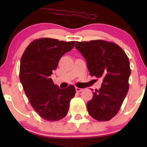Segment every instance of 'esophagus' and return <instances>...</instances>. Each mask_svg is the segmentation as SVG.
I'll use <instances>...</instances> for the list:
<instances>
[{
  "label": "esophagus",
  "mask_w": 147,
  "mask_h": 147,
  "mask_svg": "<svg viewBox=\"0 0 147 147\" xmlns=\"http://www.w3.org/2000/svg\"><path fill=\"white\" fill-rule=\"evenodd\" d=\"M76 92H81L83 91V89H82V88L76 87Z\"/></svg>",
  "instance_id": "1"
}]
</instances>
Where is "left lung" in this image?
Instances as JSON below:
<instances>
[{
  "mask_svg": "<svg viewBox=\"0 0 147 147\" xmlns=\"http://www.w3.org/2000/svg\"><path fill=\"white\" fill-rule=\"evenodd\" d=\"M75 47L86 59L90 76L103 80L87 103L88 113L98 121L110 120L119 111L129 88L128 56L117 44L104 40L76 41Z\"/></svg>",
  "mask_w": 147,
  "mask_h": 147,
  "instance_id": "left-lung-1",
  "label": "left lung"
}]
</instances>
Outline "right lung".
<instances>
[{"label": "right lung", "mask_w": 147, "mask_h": 147, "mask_svg": "<svg viewBox=\"0 0 147 147\" xmlns=\"http://www.w3.org/2000/svg\"><path fill=\"white\" fill-rule=\"evenodd\" d=\"M74 45L75 41L40 38L27 46L21 57L19 78L24 91L33 109L48 121L65 117L75 96L74 86L60 89L50 78L61 57Z\"/></svg>", "instance_id": "add662e5"}]
</instances>
